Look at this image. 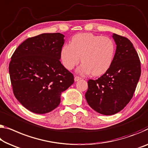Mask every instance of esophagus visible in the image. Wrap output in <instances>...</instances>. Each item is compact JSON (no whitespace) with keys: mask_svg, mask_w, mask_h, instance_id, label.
Segmentation results:
<instances>
[{"mask_svg":"<svg viewBox=\"0 0 148 148\" xmlns=\"http://www.w3.org/2000/svg\"><path fill=\"white\" fill-rule=\"evenodd\" d=\"M81 80L80 77H79L78 76H74V81L75 82H77V81H78V80Z\"/></svg>","mask_w":148,"mask_h":148,"instance_id":"obj_1","label":"esophagus"}]
</instances>
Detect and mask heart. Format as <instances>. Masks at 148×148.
Returning a JSON list of instances; mask_svg holds the SVG:
<instances>
[{
  "mask_svg": "<svg viewBox=\"0 0 148 148\" xmlns=\"http://www.w3.org/2000/svg\"><path fill=\"white\" fill-rule=\"evenodd\" d=\"M115 54V44L107 36L92 33H80L72 37L70 44L62 48L60 58L64 66L72 70L80 61L77 71L82 74H103L111 66Z\"/></svg>",
  "mask_w": 148,
  "mask_h": 148,
  "instance_id": "1",
  "label": "heart"
}]
</instances>
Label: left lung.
Returning a JSON list of instances; mask_svg holds the SVG:
<instances>
[{
    "label": "left lung",
    "mask_w": 148,
    "mask_h": 148,
    "mask_svg": "<svg viewBox=\"0 0 148 148\" xmlns=\"http://www.w3.org/2000/svg\"><path fill=\"white\" fill-rule=\"evenodd\" d=\"M116 50L111 66L97 80H89L85 98L88 105L103 115L124 108L133 97L141 75L140 60L129 39L113 34Z\"/></svg>",
    "instance_id": "8db88e82"
}]
</instances>
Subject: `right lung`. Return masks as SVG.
Wrapping results in <instances>:
<instances>
[{
	"label": "right lung",
	"instance_id": "1",
	"mask_svg": "<svg viewBox=\"0 0 148 148\" xmlns=\"http://www.w3.org/2000/svg\"><path fill=\"white\" fill-rule=\"evenodd\" d=\"M60 33L28 38L13 53L9 74L19 102L36 114H46L60 103L62 92L74 83V76L60 62L64 43Z\"/></svg>",
	"mask_w": 148,
	"mask_h": 148
}]
</instances>
